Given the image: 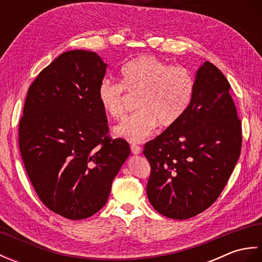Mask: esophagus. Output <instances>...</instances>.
I'll return each mask as SVG.
<instances>
[{"instance_id":"obj_1","label":"esophagus","mask_w":262,"mask_h":262,"mask_svg":"<svg viewBox=\"0 0 262 262\" xmlns=\"http://www.w3.org/2000/svg\"><path fill=\"white\" fill-rule=\"evenodd\" d=\"M130 149H132V153L133 154H140L141 153V151H142V148L138 146V145H135V144H133V145H130Z\"/></svg>"}]
</instances>
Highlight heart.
I'll return each instance as SVG.
<instances>
[{
	"mask_svg": "<svg viewBox=\"0 0 262 262\" xmlns=\"http://www.w3.org/2000/svg\"><path fill=\"white\" fill-rule=\"evenodd\" d=\"M121 83L103 79L98 97L111 118L122 119L128 110V93L137 96L140 110L115 128V134L138 143L161 128L173 126L188 108L193 93V79L186 68L169 65L152 55L130 60L120 70Z\"/></svg>",
	"mask_w": 262,
	"mask_h": 262,
	"instance_id": "heart-1",
	"label": "heart"
}]
</instances>
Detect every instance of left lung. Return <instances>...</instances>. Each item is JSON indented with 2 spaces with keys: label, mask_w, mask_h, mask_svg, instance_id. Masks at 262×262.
I'll return each instance as SVG.
<instances>
[{
  "label": "left lung",
  "mask_w": 262,
  "mask_h": 262,
  "mask_svg": "<svg viewBox=\"0 0 262 262\" xmlns=\"http://www.w3.org/2000/svg\"><path fill=\"white\" fill-rule=\"evenodd\" d=\"M188 108L173 126L145 144L146 192L160 214L187 220L220 197L241 153L242 128L230 83L210 62L197 71Z\"/></svg>",
  "instance_id": "left-lung-1"
}]
</instances>
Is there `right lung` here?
Wrapping results in <instances>:
<instances>
[{
  "label": "right lung",
  "instance_id": "add662e5",
  "mask_svg": "<svg viewBox=\"0 0 262 262\" xmlns=\"http://www.w3.org/2000/svg\"><path fill=\"white\" fill-rule=\"evenodd\" d=\"M105 69L93 52L59 55L28 89L19 122V148L32 187L46 207L69 220L103 207L130 153L125 140L109 136L98 97Z\"/></svg>",
  "mask_w": 262,
  "mask_h": 262
}]
</instances>
